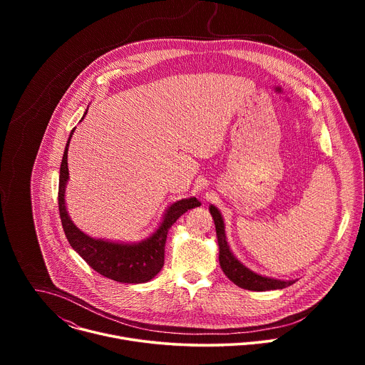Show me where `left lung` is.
<instances>
[{"label": "left lung", "instance_id": "8db88e82", "mask_svg": "<svg viewBox=\"0 0 365 365\" xmlns=\"http://www.w3.org/2000/svg\"><path fill=\"white\" fill-rule=\"evenodd\" d=\"M210 212L215 222L217 237H218V247H220V266L225 276L235 283L241 289L254 290V292H264V290H276L284 289L294 283V280H279L273 277H267L263 274H258L244 266L240 259L234 255L230 244L227 241L225 234V222L215 205H210Z\"/></svg>", "mask_w": 365, "mask_h": 365}]
</instances>
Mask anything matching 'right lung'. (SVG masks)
Segmentation results:
<instances>
[{"instance_id":"right-lung-1","label":"right lung","mask_w":365,"mask_h":365,"mask_svg":"<svg viewBox=\"0 0 365 365\" xmlns=\"http://www.w3.org/2000/svg\"><path fill=\"white\" fill-rule=\"evenodd\" d=\"M88 108L82 117L85 118ZM81 120V123H82ZM75 128L71 131L63 159L61 163L59 175V212L63 225V231L72 248L85 259V262L103 277L120 283H145L158 276L165 264V244L169 228L179 220L180 215L187 212L192 207L200 205V202L190 196L186 199L170 203L158 225L147 238L135 242L113 241L107 238H95L79 230L66 206V185L69 182L68 169V150Z\"/></svg>"}]
</instances>
